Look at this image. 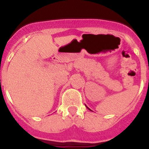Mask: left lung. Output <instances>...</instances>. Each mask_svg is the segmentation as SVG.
Instances as JSON below:
<instances>
[{
    "label": "left lung",
    "mask_w": 149,
    "mask_h": 149,
    "mask_svg": "<svg viewBox=\"0 0 149 149\" xmlns=\"http://www.w3.org/2000/svg\"><path fill=\"white\" fill-rule=\"evenodd\" d=\"M87 108H88V109H89V110H90V109H89V107H87Z\"/></svg>",
    "instance_id": "8db88e82"
}]
</instances>
